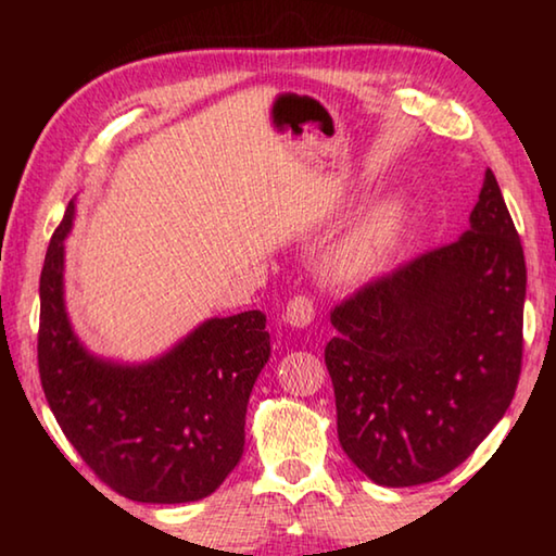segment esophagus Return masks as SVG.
Returning a JSON list of instances; mask_svg holds the SVG:
<instances>
[{"instance_id": "1", "label": "esophagus", "mask_w": 556, "mask_h": 556, "mask_svg": "<svg viewBox=\"0 0 556 556\" xmlns=\"http://www.w3.org/2000/svg\"><path fill=\"white\" fill-rule=\"evenodd\" d=\"M314 316H316V308H314V301L312 299L301 296V294L294 296V299H289V304L285 308V321L289 326L306 328L308 324L314 321Z\"/></svg>"}]
</instances>
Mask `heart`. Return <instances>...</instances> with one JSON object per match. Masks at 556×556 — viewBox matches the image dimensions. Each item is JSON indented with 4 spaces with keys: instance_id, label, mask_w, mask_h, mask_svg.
I'll use <instances>...</instances> for the list:
<instances>
[{
    "instance_id": "heart-1",
    "label": "heart",
    "mask_w": 556,
    "mask_h": 556,
    "mask_svg": "<svg viewBox=\"0 0 556 556\" xmlns=\"http://www.w3.org/2000/svg\"><path fill=\"white\" fill-rule=\"evenodd\" d=\"M407 213L409 201L402 191L384 195L370 205V211L363 215L348 240L336 250V275L345 279H365L375 275L397 244L404 223H407Z\"/></svg>"
}]
</instances>
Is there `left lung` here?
<instances>
[{
  "mask_svg": "<svg viewBox=\"0 0 556 556\" xmlns=\"http://www.w3.org/2000/svg\"><path fill=\"white\" fill-rule=\"evenodd\" d=\"M468 223L331 312L338 439L378 485L451 473L515 397L527 269L491 168Z\"/></svg>",
  "mask_w": 556,
  "mask_h": 556,
  "instance_id": "1",
  "label": "left lung"
}]
</instances>
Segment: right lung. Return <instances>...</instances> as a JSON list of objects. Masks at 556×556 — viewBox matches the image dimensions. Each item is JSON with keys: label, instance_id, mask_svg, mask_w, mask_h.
Returning a JSON list of instances; mask_svg holds the SVG:
<instances>
[{"label": "right lung", "instance_id": "1", "mask_svg": "<svg viewBox=\"0 0 556 556\" xmlns=\"http://www.w3.org/2000/svg\"><path fill=\"white\" fill-rule=\"evenodd\" d=\"M65 208L41 269L39 372L46 402L102 483L137 503H193L240 464L244 414L269 361L267 316L208 318L147 363L90 353L65 312Z\"/></svg>", "mask_w": 556, "mask_h": 556}]
</instances>
